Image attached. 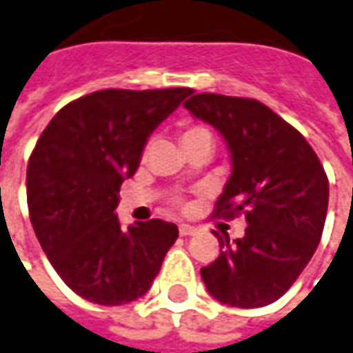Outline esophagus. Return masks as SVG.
I'll use <instances>...</instances> for the list:
<instances>
[{
  "label": "esophagus",
  "mask_w": 353,
  "mask_h": 353,
  "mask_svg": "<svg viewBox=\"0 0 353 353\" xmlns=\"http://www.w3.org/2000/svg\"><path fill=\"white\" fill-rule=\"evenodd\" d=\"M196 232V226H191V224H179V234L181 236H193Z\"/></svg>",
  "instance_id": "34e87169"
}]
</instances>
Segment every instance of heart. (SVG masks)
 Here are the masks:
<instances>
[{"label":"heart","instance_id":"1","mask_svg":"<svg viewBox=\"0 0 353 353\" xmlns=\"http://www.w3.org/2000/svg\"><path fill=\"white\" fill-rule=\"evenodd\" d=\"M179 141L183 146L189 145V143H195V141H210L212 143V133L208 127L201 125V123H185L181 127Z\"/></svg>","mask_w":353,"mask_h":353}]
</instances>
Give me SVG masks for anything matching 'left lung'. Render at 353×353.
Here are the masks:
<instances>
[{"label":"left lung","instance_id":"obj_1","mask_svg":"<svg viewBox=\"0 0 353 353\" xmlns=\"http://www.w3.org/2000/svg\"><path fill=\"white\" fill-rule=\"evenodd\" d=\"M183 106L220 131L232 176L214 218L243 214L245 236H218L220 255L201 276L232 307H263L286 294L317 249L328 208V179L305 137L253 98L201 92Z\"/></svg>","mask_w":353,"mask_h":353}]
</instances>
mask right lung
<instances>
[{"mask_svg":"<svg viewBox=\"0 0 353 353\" xmlns=\"http://www.w3.org/2000/svg\"><path fill=\"white\" fill-rule=\"evenodd\" d=\"M191 88H106L57 112L26 168V201L46 257L77 296L123 305L145 296L177 226L164 220L119 226V187L139 168L150 133Z\"/></svg>","mask_w":353,"mask_h":353,"instance_id":"right-lung-1","label":"right lung"}]
</instances>
